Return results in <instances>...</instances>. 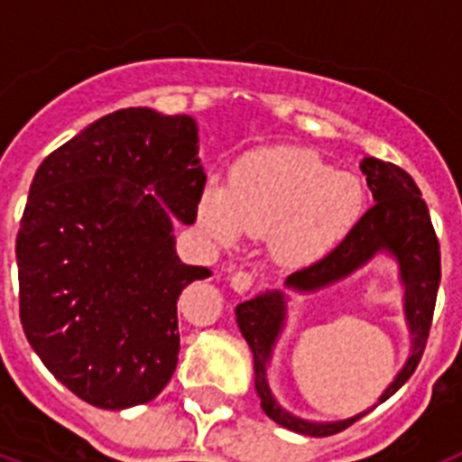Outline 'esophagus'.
<instances>
[{"instance_id":"34e87169","label":"esophagus","mask_w":462,"mask_h":462,"mask_svg":"<svg viewBox=\"0 0 462 462\" xmlns=\"http://www.w3.org/2000/svg\"><path fill=\"white\" fill-rule=\"evenodd\" d=\"M231 287H234V291L238 293L250 291V289L254 287V275L247 271H236L234 275H231Z\"/></svg>"}]
</instances>
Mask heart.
Here are the masks:
<instances>
[{
    "mask_svg": "<svg viewBox=\"0 0 462 462\" xmlns=\"http://www.w3.org/2000/svg\"><path fill=\"white\" fill-rule=\"evenodd\" d=\"M363 215V187L312 150L261 148L238 159L231 182H208L196 217L212 238L273 231L277 256L310 263L333 252Z\"/></svg>",
    "mask_w": 462,
    "mask_h": 462,
    "instance_id": "obj_1",
    "label": "heart"
}]
</instances>
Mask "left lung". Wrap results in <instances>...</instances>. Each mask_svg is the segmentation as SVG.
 <instances>
[{
  "instance_id": "8db88e82",
  "label": "left lung",
  "mask_w": 462,
  "mask_h": 462,
  "mask_svg": "<svg viewBox=\"0 0 462 462\" xmlns=\"http://www.w3.org/2000/svg\"><path fill=\"white\" fill-rule=\"evenodd\" d=\"M361 169L368 175V187L377 203L363 212L356 228L337 245L336 250L310 266L291 273L284 284L296 291H314L330 282L352 275L356 268L368 263L377 252H389L398 259L400 277L405 284L407 324L411 328V356L407 358L405 368L400 370L393 383L382 393L379 402H383L414 374L416 365L421 361L428 333H430L435 300H438L442 261H439V240L432 228L430 212L421 199V191L411 180V175L400 166L391 164V162H379V159H365ZM284 310H287V300L282 291L261 293L236 308L240 333L254 354V386L261 398V407L273 421L280 423L282 428L300 432V435L328 438V435L342 432L358 419H363L370 410L361 411L352 419H345V421H303V419L289 414L287 410H282L268 389V361H271L273 345L284 324Z\"/></svg>"
}]
</instances>
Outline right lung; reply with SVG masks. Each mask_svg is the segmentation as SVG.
<instances>
[{"label": "right lung", "mask_w": 462, "mask_h": 462, "mask_svg": "<svg viewBox=\"0 0 462 462\" xmlns=\"http://www.w3.org/2000/svg\"><path fill=\"white\" fill-rule=\"evenodd\" d=\"M189 116L122 108L41 162L20 219V321L73 395L101 410L150 402L180 352L178 296L210 271L173 250L206 187ZM152 189L155 194L148 192Z\"/></svg>", "instance_id": "1"}]
</instances>
